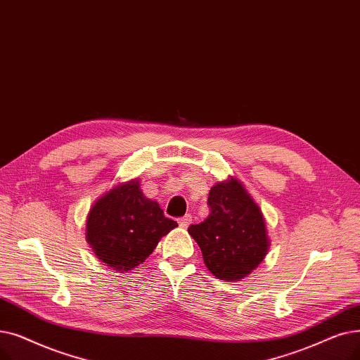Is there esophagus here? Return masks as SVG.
<instances>
[{
	"mask_svg": "<svg viewBox=\"0 0 360 360\" xmlns=\"http://www.w3.org/2000/svg\"><path fill=\"white\" fill-rule=\"evenodd\" d=\"M191 222H192V215H189V214L184 215L183 218L179 219V224H180L181 229H187V227H189Z\"/></svg>",
	"mask_w": 360,
	"mask_h": 360,
	"instance_id": "esophagus-1",
	"label": "esophagus"
}]
</instances>
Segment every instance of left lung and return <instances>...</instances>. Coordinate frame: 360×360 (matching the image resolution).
<instances>
[{"label":"left lung","instance_id":"obj_1","mask_svg":"<svg viewBox=\"0 0 360 360\" xmlns=\"http://www.w3.org/2000/svg\"><path fill=\"white\" fill-rule=\"evenodd\" d=\"M208 205V218L187 231L217 278L242 281L258 268L269 249L264 214L243 183L231 176L211 187Z\"/></svg>","mask_w":360,"mask_h":360}]
</instances>
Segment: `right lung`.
Masks as SVG:
<instances>
[{"instance_id": "add662e5", "label": "right lung", "mask_w": 360, "mask_h": 360, "mask_svg": "<svg viewBox=\"0 0 360 360\" xmlns=\"http://www.w3.org/2000/svg\"><path fill=\"white\" fill-rule=\"evenodd\" d=\"M176 227L158 202L142 193L136 177L115 184L94 202L86 218V242L102 264L124 272L145 262Z\"/></svg>"}]
</instances>
